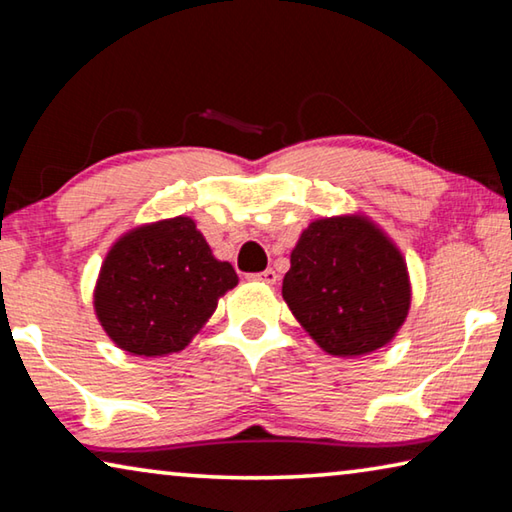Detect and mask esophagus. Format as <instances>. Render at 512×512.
<instances>
[{"mask_svg": "<svg viewBox=\"0 0 512 512\" xmlns=\"http://www.w3.org/2000/svg\"><path fill=\"white\" fill-rule=\"evenodd\" d=\"M253 277H255V280H259V282H264V284H275L277 282V273L273 271V268H266V271L255 273Z\"/></svg>", "mask_w": 512, "mask_h": 512, "instance_id": "1", "label": "esophagus"}]
</instances>
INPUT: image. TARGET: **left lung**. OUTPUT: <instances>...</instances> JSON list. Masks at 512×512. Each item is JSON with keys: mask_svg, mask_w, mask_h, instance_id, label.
Wrapping results in <instances>:
<instances>
[{"mask_svg": "<svg viewBox=\"0 0 512 512\" xmlns=\"http://www.w3.org/2000/svg\"><path fill=\"white\" fill-rule=\"evenodd\" d=\"M282 298L320 348L361 357L395 339L411 307L406 262L368 216L316 219L291 250Z\"/></svg>", "mask_w": 512, "mask_h": 512, "instance_id": "left-lung-1", "label": "left lung"}]
</instances>
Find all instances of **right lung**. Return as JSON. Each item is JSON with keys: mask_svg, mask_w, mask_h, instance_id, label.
I'll return each mask as SVG.
<instances>
[{"mask_svg": "<svg viewBox=\"0 0 512 512\" xmlns=\"http://www.w3.org/2000/svg\"><path fill=\"white\" fill-rule=\"evenodd\" d=\"M239 277L212 255L194 219L176 216L121 235L103 259L94 311L117 348L137 357L185 350Z\"/></svg>", "mask_w": 512, "mask_h": 512, "instance_id": "add662e5", "label": "right lung"}]
</instances>
